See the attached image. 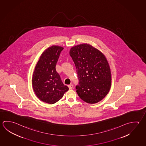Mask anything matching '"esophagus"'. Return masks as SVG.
<instances>
[{"label": "esophagus", "instance_id": "1", "mask_svg": "<svg viewBox=\"0 0 146 146\" xmlns=\"http://www.w3.org/2000/svg\"><path fill=\"white\" fill-rule=\"evenodd\" d=\"M68 86L69 88V90H72V88H73V85L72 84H70Z\"/></svg>", "mask_w": 146, "mask_h": 146}]
</instances>
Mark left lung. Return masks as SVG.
<instances>
[{
    "instance_id": "1",
    "label": "left lung",
    "mask_w": 146,
    "mask_h": 146,
    "mask_svg": "<svg viewBox=\"0 0 146 146\" xmlns=\"http://www.w3.org/2000/svg\"><path fill=\"white\" fill-rule=\"evenodd\" d=\"M69 54L77 69L79 84L76 88L80 98L88 104L101 101L111 85V71L106 57L88 44L72 47Z\"/></svg>"
}]
</instances>
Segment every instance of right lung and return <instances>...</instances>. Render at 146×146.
<instances>
[{
    "label": "right lung",
    "instance_id": "1",
    "mask_svg": "<svg viewBox=\"0 0 146 146\" xmlns=\"http://www.w3.org/2000/svg\"><path fill=\"white\" fill-rule=\"evenodd\" d=\"M63 50V47L58 46L47 49L40 57L33 74L35 94L41 101L47 104H55L69 90L56 71V63Z\"/></svg>",
    "mask_w": 146,
    "mask_h": 146
}]
</instances>
